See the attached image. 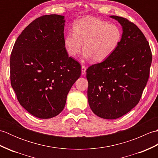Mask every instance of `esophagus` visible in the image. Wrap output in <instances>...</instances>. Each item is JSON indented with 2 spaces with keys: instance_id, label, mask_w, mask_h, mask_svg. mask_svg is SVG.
Instances as JSON below:
<instances>
[{
  "instance_id": "obj_1",
  "label": "esophagus",
  "mask_w": 158,
  "mask_h": 158,
  "mask_svg": "<svg viewBox=\"0 0 158 158\" xmlns=\"http://www.w3.org/2000/svg\"><path fill=\"white\" fill-rule=\"evenodd\" d=\"M86 73V68L84 65H82L81 66V73L82 75H85Z\"/></svg>"
}]
</instances>
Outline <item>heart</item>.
<instances>
[{
    "label": "heart",
    "mask_w": 158,
    "mask_h": 158,
    "mask_svg": "<svg viewBox=\"0 0 158 158\" xmlns=\"http://www.w3.org/2000/svg\"><path fill=\"white\" fill-rule=\"evenodd\" d=\"M122 36V31L117 26L87 17L75 23L73 32H69L65 36L64 45L68 54L75 58L83 45L85 58L100 62L116 51Z\"/></svg>",
    "instance_id": "heart-1"
}]
</instances>
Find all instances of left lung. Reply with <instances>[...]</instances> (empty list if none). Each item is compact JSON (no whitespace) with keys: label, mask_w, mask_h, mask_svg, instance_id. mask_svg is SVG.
Instances as JSON below:
<instances>
[{"label":"left lung","mask_w":158,"mask_h":158,"mask_svg":"<svg viewBox=\"0 0 158 158\" xmlns=\"http://www.w3.org/2000/svg\"><path fill=\"white\" fill-rule=\"evenodd\" d=\"M122 26L116 51L87 69L88 98L94 113L115 119L130 111L141 98L149 77L152 54L149 42L135 23L111 15Z\"/></svg>","instance_id":"8db88e82"}]
</instances>
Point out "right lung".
Instances as JSON below:
<instances>
[{"label": "right lung", "instance_id": "1", "mask_svg": "<svg viewBox=\"0 0 158 158\" xmlns=\"http://www.w3.org/2000/svg\"><path fill=\"white\" fill-rule=\"evenodd\" d=\"M64 16L36 18L17 39L10 58L11 84L31 115L49 119L62 111L70 88L81 76L80 64L69 57Z\"/></svg>", "mask_w": 158, "mask_h": 158}]
</instances>
